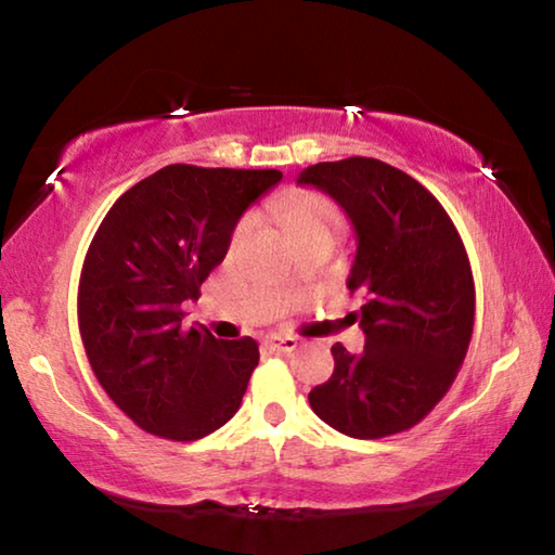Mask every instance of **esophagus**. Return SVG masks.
<instances>
[{"label":"esophagus","instance_id":"34e87169","mask_svg":"<svg viewBox=\"0 0 555 555\" xmlns=\"http://www.w3.org/2000/svg\"><path fill=\"white\" fill-rule=\"evenodd\" d=\"M267 345L276 352H294L298 347V340H296V337H288V335H269Z\"/></svg>","mask_w":555,"mask_h":555}]
</instances>
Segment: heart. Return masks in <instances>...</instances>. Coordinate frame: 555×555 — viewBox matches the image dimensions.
<instances>
[{"label": "heart", "instance_id": "b5f03b06", "mask_svg": "<svg viewBox=\"0 0 555 555\" xmlns=\"http://www.w3.org/2000/svg\"><path fill=\"white\" fill-rule=\"evenodd\" d=\"M284 222L291 232V237L300 242L321 232H335L340 228V215H337V210L325 198H318V195H304V198H296L294 203L286 205ZM247 230H249V218H244L237 228H234L232 242L237 244Z\"/></svg>", "mask_w": 555, "mask_h": 555}]
</instances>
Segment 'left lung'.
Segmentation results:
<instances>
[{
    "mask_svg": "<svg viewBox=\"0 0 555 555\" xmlns=\"http://www.w3.org/2000/svg\"><path fill=\"white\" fill-rule=\"evenodd\" d=\"M298 185L331 195L357 234L347 276L362 298L364 350L333 345V377L308 393L327 426L352 438L401 434L446 397L465 360L475 284L463 240L434 195L377 158L308 166Z\"/></svg>",
    "mask_w": 555,
    "mask_h": 555,
    "instance_id": "left-lung-1",
    "label": "left lung"
}]
</instances>
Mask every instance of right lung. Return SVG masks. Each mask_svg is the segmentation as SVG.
Returning <instances> with one entry per match:
<instances>
[{
	"label": "right lung",
	"mask_w": 555,
	"mask_h": 555,
	"mask_svg": "<svg viewBox=\"0 0 555 555\" xmlns=\"http://www.w3.org/2000/svg\"><path fill=\"white\" fill-rule=\"evenodd\" d=\"M281 171L166 166L131 185L92 237L78 323L102 389L146 434L198 440L237 413L259 345L185 327L183 304L230 249L234 224Z\"/></svg>",
	"instance_id": "obj_1"
}]
</instances>
